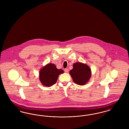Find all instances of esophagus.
I'll list each match as a JSON object with an SVG mask.
<instances>
[{
	"label": "esophagus",
	"instance_id": "esophagus-1",
	"mask_svg": "<svg viewBox=\"0 0 129 129\" xmlns=\"http://www.w3.org/2000/svg\"><path fill=\"white\" fill-rule=\"evenodd\" d=\"M64 71H65V72H66V73H68V71H69V69H68V68H66V69H64Z\"/></svg>",
	"mask_w": 129,
	"mask_h": 129
}]
</instances>
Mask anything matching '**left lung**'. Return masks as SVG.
I'll return each mask as SVG.
<instances>
[{
  "instance_id": "obj_1",
  "label": "left lung",
  "mask_w": 129,
  "mask_h": 129,
  "mask_svg": "<svg viewBox=\"0 0 129 129\" xmlns=\"http://www.w3.org/2000/svg\"><path fill=\"white\" fill-rule=\"evenodd\" d=\"M73 81L78 85H83L89 81L91 75V70L88 65L81 62L73 63V69L69 72Z\"/></svg>"
}]
</instances>
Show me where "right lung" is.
<instances>
[{
    "label": "right lung",
    "mask_w": 129,
    "mask_h": 129,
    "mask_svg": "<svg viewBox=\"0 0 129 129\" xmlns=\"http://www.w3.org/2000/svg\"><path fill=\"white\" fill-rule=\"evenodd\" d=\"M64 73L62 69H57L54 63H49L39 71V80L43 85L50 87L56 83L59 76Z\"/></svg>",
    "instance_id": "right-lung-1"
}]
</instances>
